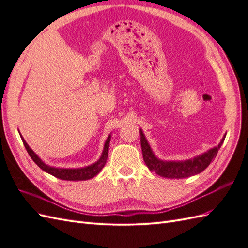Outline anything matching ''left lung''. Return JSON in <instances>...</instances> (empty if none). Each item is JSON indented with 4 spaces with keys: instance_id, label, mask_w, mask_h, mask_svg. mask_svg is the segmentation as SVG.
Instances as JSON below:
<instances>
[{
    "instance_id": "obj_1",
    "label": "left lung",
    "mask_w": 248,
    "mask_h": 248,
    "mask_svg": "<svg viewBox=\"0 0 248 248\" xmlns=\"http://www.w3.org/2000/svg\"><path fill=\"white\" fill-rule=\"evenodd\" d=\"M140 133L142 157H144L146 166L150 170L155 171L157 175L170 179H182L202 172L215 158L224 139H226V134H224L218 146L208 150L207 152L194 157L192 159L184 161H163L155 156L141 129H140Z\"/></svg>"
}]
</instances>
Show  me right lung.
Wrapping results in <instances>:
<instances>
[{
    "label": "right lung",
    "instance_id": "right-lung-1",
    "mask_svg": "<svg viewBox=\"0 0 248 248\" xmlns=\"http://www.w3.org/2000/svg\"><path fill=\"white\" fill-rule=\"evenodd\" d=\"M20 138L22 140V142H24L25 148L27 149L29 155L31 156L33 161L42 170L46 171V172H48V174L52 175L56 178L61 179V180H67V181H82V180H89V179L95 177L97 174H99V171L102 170V168L106 166V162L108 160V147H109V141H110L111 136L109 134L108 138L106 140V144H104L103 151H102L100 158L95 163L91 164V166H88L85 168H78V169H64V168H55V167L48 166V164L44 163L39 158V156L37 155L33 151V150L29 147L27 141L24 140V138L21 137V134H20Z\"/></svg>",
    "mask_w": 248,
    "mask_h": 248
}]
</instances>
